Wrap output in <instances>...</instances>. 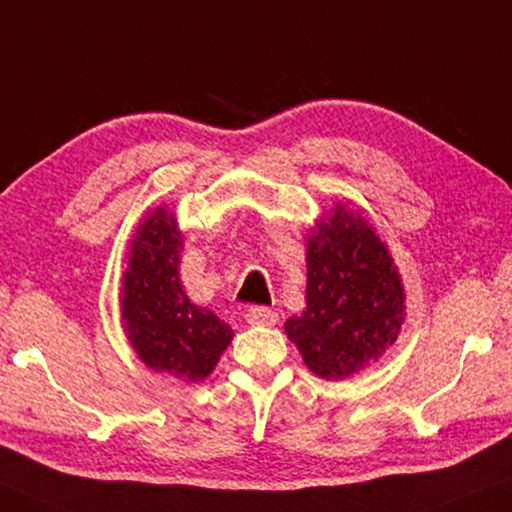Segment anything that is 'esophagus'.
<instances>
[{"instance_id": "obj_1", "label": "esophagus", "mask_w": 512, "mask_h": 512, "mask_svg": "<svg viewBox=\"0 0 512 512\" xmlns=\"http://www.w3.org/2000/svg\"><path fill=\"white\" fill-rule=\"evenodd\" d=\"M246 320L250 322V325L271 327V325H276L278 315H276V311H271V308H266V306H250L246 313Z\"/></svg>"}]
</instances>
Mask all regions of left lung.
I'll return each mask as SVG.
<instances>
[{
    "label": "left lung",
    "mask_w": 512,
    "mask_h": 512,
    "mask_svg": "<svg viewBox=\"0 0 512 512\" xmlns=\"http://www.w3.org/2000/svg\"><path fill=\"white\" fill-rule=\"evenodd\" d=\"M306 311L285 322L315 376L343 380L397 341L406 294L390 250L359 213L336 204L306 241Z\"/></svg>",
    "instance_id": "left-lung-1"
}]
</instances>
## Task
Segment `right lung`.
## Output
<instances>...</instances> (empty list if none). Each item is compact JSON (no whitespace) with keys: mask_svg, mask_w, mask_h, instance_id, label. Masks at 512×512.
<instances>
[{"mask_svg":"<svg viewBox=\"0 0 512 512\" xmlns=\"http://www.w3.org/2000/svg\"><path fill=\"white\" fill-rule=\"evenodd\" d=\"M181 248V229L167 208H155L141 220L122 273L120 313L143 364L197 383L215 369L234 331L208 308L187 299L178 276Z\"/></svg>","mask_w":512,"mask_h":512,"instance_id":"obj_1","label":"right lung"}]
</instances>
